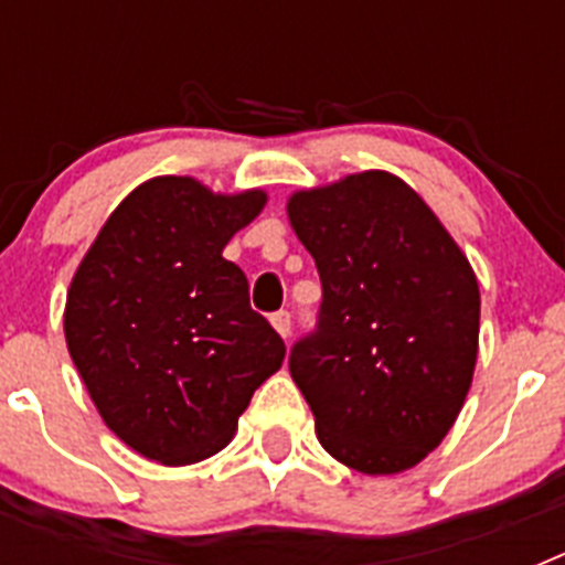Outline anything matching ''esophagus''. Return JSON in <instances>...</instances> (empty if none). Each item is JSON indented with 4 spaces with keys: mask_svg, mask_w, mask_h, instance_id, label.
Segmentation results:
<instances>
[{
    "mask_svg": "<svg viewBox=\"0 0 565 565\" xmlns=\"http://www.w3.org/2000/svg\"><path fill=\"white\" fill-rule=\"evenodd\" d=\"M271 326L277 328L279 337L288 339V337H291V313H288V311L271 313Z\"/></svg>",
    "mask_w": 565,
    "mask_h": 565,
    "instance_id": "obj_1",
    "label": "esophagus"
}]
</instances>
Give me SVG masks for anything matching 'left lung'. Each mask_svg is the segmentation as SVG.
<instances>
[{
	"instance_id": "8db88e82",
	"label": "left lung",
	"mask_w": 565,
	"mask_h": 565,
	"mask_svg": "<svg viewBox=\"0 0 565 565\" xmlns=\"http://www.w3.org/2000/svg\"><path fill=\"white\" fill-rule=\"evenodd\" d=\"M288 217L322 282L317 328L288 356L319 444L364 476L416 467L450 433L472 382L476 274L396 174L297 192Z\"/></svg>"
}]
</instances>
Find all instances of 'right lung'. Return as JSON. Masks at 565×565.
<instances>
[{"label":"right lung","mask_w":565,"mask_h":565,"mask_svg":"<svg viewBox=\"0 0 565 565\" xmlns=\"http://www.w3.org/2000/svg\"><path fill=\"white\" fill-rule=\"evenodd\" d=\"M266 194L154 178L109 214L70 282L64 337L109 430L149 461H203L234 436L286 342L223 257Z\"/></svg>","instance_id":"obj_1"}]
</instances>
